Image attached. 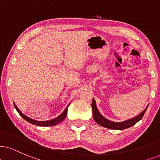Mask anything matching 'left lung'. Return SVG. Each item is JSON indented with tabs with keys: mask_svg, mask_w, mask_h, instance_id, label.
<instances>
[{
	"mask_svg": "<svg viewBox=\"0 0 160 160\" xmlns=\"http://www.w3.org/2000/svg\"><path fill=\"white\" fill-rule=\"evenodd\" d=\"M148 106L140 113V114H138L136 117H133V118L122 121V122H114V121L109 120L108 119H106V117H103L100 114L98 107H97L96 102H95L94 99H93L92 103L93 118H94L95 122L98 123V124L101 125V126L105 127V128L109 129H114V130H123V129L130 128V127L133 126V125L136 124L137 122H139V121L142 118L143 115H144L145 112H146Z\"/></svg>",
	"mask_w": 160,
	"mask_h": 160,
	"instance_id": "8db88e82",
	"label": "left lung"
}]
</instances>
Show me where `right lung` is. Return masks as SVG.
<instances>
[{"label":"right lung","mask_w":160,"mask_h":160,"mask_svg":"<svg viewBox=\"0 0 160 160\" xmlns=\"http://www.w3.org/2000/svg\"><path fill=\"white\" fill-rule=\"evenodd\" d=\"M70 104V103H69ZM69 104L67 106H66V108L65 110L63 111V112L61 114L59 115L58 117H56V118H54L52 119V120H46V121H38V120H33V119L30 118V117H27L26 115L23 114V113H22L21 111L19 110V108H18L17 106L14 103V106H15V108L16 110H17V112L19 113V114L21 115V116L23 117L24 120L27 121V122H29L31 123V124H33V125H38V126H44V127H47V126H53V125H56L58 124H59L60 122H61L62 120H64V119L66 118V115H67V110H68V107L69 106Z\"/></svg>","instance_id":"obj_1"}]
</instances>
